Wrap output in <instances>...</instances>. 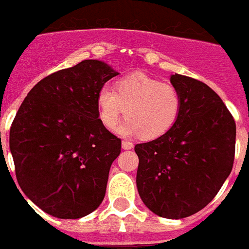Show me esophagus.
Segmentation results:
<instances>
[{
    "instance_id": "1",
    "label": "esophagus",
    "mask_w": 249,
    "mask_h": 249,
    "mask_svg": "<svg viewBox=\"0 0 249 249\" xmlns=\"http://www.w3.org/2000/svg\"><path fill=\"white\" fill-rule=\"evenodd\" d=\"M122 148L124 149V150H128V149H132V148H134V144H132L131 141L123 140V141H122Z\"/></svg>"
}]
</instances>
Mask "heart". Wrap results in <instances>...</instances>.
Listing matches in <instances>:
<instances>
[{
    "instance_id": "1",
    "label": "heart",
    "mask_w": 249,
    "mask_h": 249,
    "mask_svg": "<svg viewBox=\"0 0 249 249\" xmlns=\"http://www.w3.org/2000/svg\"><path fill=\"white\" fill-rule=\"evenodd\" d=\"M181 93L171 83L144 73H134L118 79L114 92L101 89L97 93V112L105 128L114 131L124 114L123 135L140 134L145 140L166 135L178 122Z\"/></svg>"
}]
</instances>
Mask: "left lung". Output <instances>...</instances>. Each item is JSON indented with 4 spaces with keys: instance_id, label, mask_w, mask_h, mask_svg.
I'll use <instances>...</instances> for the list:
<instances>
[{
    "instance_id": "left-lung-1",
    "label": "left lung",
    "mask_w": 249,
    "mask_h": 249,
    "mask_svg": "<svg viewBox=\"0 0 249 249\" xmlns=\"http://www.w3.org/2000/svg\"><path fill=\"white\" fill-rule=\"evenodd\" d=\"M181 93L178 122L166 135L135 145L141 199L160 217L184 218L213 199L231 172L235 121L206 83L174 74Z\"/></svg>"
}]
</instances>
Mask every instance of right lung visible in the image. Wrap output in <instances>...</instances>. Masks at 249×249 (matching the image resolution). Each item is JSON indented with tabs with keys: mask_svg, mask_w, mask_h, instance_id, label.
<instances>
[{
	"mask_svg": "<svg viewBox=\"0 0 249 249\" xmlns=\"http://www.w3.org/2000/svg\"><path fill=\"white\" fill-rule=\"evenodd\" d=\"M118 74L83 60L41 79L10 127V150L23 193L46 213L79 218L100 206L121 139L101 123L97 93Z\"/></svg>",
	"mask_w": 249,
	"mask_h": 249,
	"instance_id": "obj_1",
	"label": "right lung"
}]
</instances>
